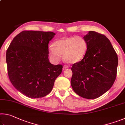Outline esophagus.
Returning a JSON list of instances; mask_svg holds the SVG:
<instances>
[{"label": "esophagus", "instance_id": "esophagus-1", "mask_svg": "<svg viewBox=\"0 0 125 125\" xmlns=\"http://www.w3.org/2000/svg\"><path fill=\"white\" fill-rule=\"evenodd\" d=\"M68 68H69V66H68L67 65H64V66L63 67V70H65V69Z\"/></svg>", "mask_w": 125, "mask_h": 125}]
</instances>
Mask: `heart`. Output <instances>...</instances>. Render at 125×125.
<instances>
[{
    "instance_id": "heart-1",
    "label": "heart",
    "mask_w": 125,
    "mask_h": 125,
    "mask_svg": "<svg viewBox=\"0 0 125 125\" xmlns=\"http://www.w3.org/2000/svg\"><path fill=\"white\" fill-rule=\"evenodd\" d=\"M53 46L48 48L50 57L53 61L58 62L63 55V60L72 64L81 61L88 49L87 42L82 36L63 37L55 41Z\"/></svg>"
}]
</instances>
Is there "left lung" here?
<instances>
[{
  "instance_id": "obj_1",
  "label": "left lung",
  "mask_w": 125,
  "mask_h": 125,
  "mask_svg": "<svg viewBox=\"0 0 125 125\" xmlns=\"http://www.w3.org/2000/svg\"><path fill=\"white\" fill-rule=\"evenodd\" d=\"M83 37L87 42L88 49L82 60L71 68V84L78 95L94 99L113 86L117 74L118 58L105 35L90 31Z\"/></svg>"
}]
</instances>
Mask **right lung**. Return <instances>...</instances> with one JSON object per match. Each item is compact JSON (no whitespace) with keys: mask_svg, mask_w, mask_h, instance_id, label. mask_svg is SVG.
Segmentation results:
<instances>
[{"mask_svg":"<svg viewBox=\"0 0 125 125\" xmlns=\"http://www.w3.org/2000/svg\"><path fill=\"white\" fill-rule=\"evenodd\" d=\"M55 35L51 31H22L14 38L7 51L10 82L30 98L49 94L62 73V65L52 64L48 59V43Z\"/></svg>","mask_w":125,"mask_h":125,"instance_id":"add662e5","label":"right lung"}]
</instances>
